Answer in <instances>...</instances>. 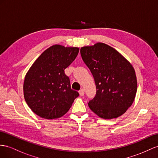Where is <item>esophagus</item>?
Wrapping results in <instances>:
<instances>
[{
	"mask_svg": "<svg viewBox=\"0 0 158 158\" xmlns=\"http://www.w3.org/2000/svg\"><path fill=\"white\" fill-rule=\"evenodd\" d=\"M79 95H80L81 96H83L84 94H85L84 89H81V90L79 91Z\"/></svg>",
	"mask_w": 158,
	"mask_h": 158,
	"instance_id": "1",
	"label": "esophagus"
}]
</instances>
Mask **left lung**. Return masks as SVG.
Masks as SVG:
<instances>
[{"label": "left lung", "instance_id": "obj_1", "mask_svg": "<svg viewBox=\"0 0 158 158\" xmlns=\"http://www.w3.org/2000/svg\"><path fill=\"white\" fill-rule=\"evenodd\" d=\"M84 63L94 76L96 95L91 110L101 118H117L134 102L137 83L132 64L115 48L103 43L81 48Z\"/></svg>", "mask_w": 158, "mask_h": 158}]
</instances>
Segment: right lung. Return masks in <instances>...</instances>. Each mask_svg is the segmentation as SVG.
I'll list each match as a JSON object with an SVG mask.
<instances>
[{
    "mask_svg": "<svg viewBox=\"0 0 158 158\" xmlns=\"http://www.w3.org/2000/svg\"><path fill=\"white\" fill-rule=\"evenodd\" d=\"M78 47L54 44L43 52L27 73L24 98L35 114L52 119L69 111L79 93L71 89L64 69L75 59Z\"/></svg>",
    "mask_w": 158,
    "mask_h": 158,
    "instance_id": "obj_1",
    "label": "right lung"
}]
</instances>
